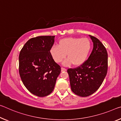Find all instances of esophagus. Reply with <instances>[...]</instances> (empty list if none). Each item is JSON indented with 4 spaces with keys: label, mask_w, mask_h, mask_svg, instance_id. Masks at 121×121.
I'll use <instances>...</instances> for the list:
<instances>
[{
    "label": "esophagus",
    "mask_w": 121,
    "mask_h": 121,
    "mask_svg": "<svg viewBox=\"0 0 121 121\" xmlns=\"http://www.w3.org/2000/svg\"><path fill=\"white\" fill-rule=\"evenodd\" d=\"M64 71H66V69L63 67L61 68V72H64Z\"/></svg>",
    "instance_id": "34e87169"
}]
</instances>
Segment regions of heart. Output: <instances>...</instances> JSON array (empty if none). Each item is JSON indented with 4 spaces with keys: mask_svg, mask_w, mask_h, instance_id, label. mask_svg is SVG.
<instances>
[{
    "mask_svg": "<svg viewBox=\"0 0 121 121\" xmlns=\"http://www.w3.org/2000/svg\"><path fill=\"white\" fill-rule=\"evenodd\" d=\"M91 49V43L87 38H67L59 41L58 46L51 48L50 53L55 62L60 63L65 58L64 66H80L87 60Z\"/></svg>",
    "mask_w": 121,
    "mask_h": 121,
    "instance_id": "1",
    "label": "heart"
}]
</instances>
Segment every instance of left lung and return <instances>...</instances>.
I'll list each match as a JSON object with an SVG mask.
<instances>
[{
  "label": "left lung",
  "instance_id": "left-lung-1",
  "mask_svg": "<svg viewBox=\"0 0 121 121\" xmlns=\"http://www.w3.org/2000/svg\"><path fill=\"white\" fill-rule=\"evenodd\" d=\"M89 36L93 43V49L88 60L78 68L67 70L71 89L81 97L88 96L99 89L108 70L106 49L98 39Z\"/></svg>",
  "mask_w": 121,
  "mask_h": 121
}]
</instances>
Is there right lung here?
<instances>
[{
  "label": "right lung",
  "mask_w": 121,
  "mask_h": 121,
  "mask_svg": "<svg viewBox=\"0 0 121 121\" xmlns=\"http://www.w3.org/2000/svg\"><path fill=\"white\" fill-rule=\"evenodd\" d=\"M55 36H40L28 40L19 56V70L25 87L39 97L53 91L61 67L52 57Z\"/></svg>",
  "instance_id": "right-lung-1"
}]
</instances>
